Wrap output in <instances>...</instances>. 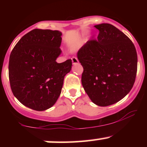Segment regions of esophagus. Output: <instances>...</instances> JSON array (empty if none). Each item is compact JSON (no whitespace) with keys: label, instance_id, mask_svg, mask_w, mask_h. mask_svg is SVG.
I'll use <instances>...</instances> for the list:
<instances>
[{"label":"esophagus","instance_id":"1","mask_svg":"<svg viewBox=\"0 0 147 147\" xmlns=\"http://www.w3.org/2000/svg\"><path fill=\"white\" fill-rule=\"evenodd\" d=\"M71 59L73 65H75V64H77L79 63V60L77 59V58H76V57H72Z\"/></svg>","mask_w":147,"mask_h":147}]
</instances>
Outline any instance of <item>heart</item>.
<instances>
[{
  "label": "heart",
  "mask_w": 147,
  "mask_h": 147,
  "mask_svg": "<svg viewBox=\"0 0 147 147\" xmlns=\"http://www.w3.org/2000/svg\"><path fill=\"white\" fill-rule=\"evenodd\" d=\"M79 47V45L77 44V43H75V44H72L71 45V49L72 50H73V51H75V50H77V48H78Z\"/></svg>",
  "instance_id": "1"
}]
</instances>
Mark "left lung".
<instances>
[{
  "instance_id": "8db88e82",
  "label": "left lung",
  "mask_w": 147,
  "mask_h": 147,
  "mask_svg": "<svg viewBox=\"0 0 147 147\" xmlns=\"http://www.w3.org/2000/svg\"><path fill=\"white\" fill-rule=\"evenodd\" d=\"M97 40L88 41L77 57L84 68L82 84L94 104L107 106L124 98L136 80L138 56L131 39L109 23L95 25Z\"/></svg>"
}]
</instances>
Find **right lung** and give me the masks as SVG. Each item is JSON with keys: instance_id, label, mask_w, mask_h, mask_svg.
<instances>
[{"instance_id": "add662e5", "label": "right lung", "mask_w": 147, "mask_h": 147, "mask_svg": "<svg viewBox=\"0 0 147 147\" xmlns=\"http://www.w3.org/2000/svg\"><path fill=\"white\" fill-rule=\"evenodd\" d=\"M62 33L34 29L16 43L9 57L11 91L22 104L38 111L51 108L59 97L72 60L58 63Z\"/></svg>"}]
</instances>
